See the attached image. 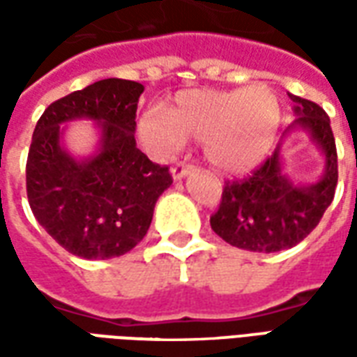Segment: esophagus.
<instances>
[{
  "instance_id": "1",
  "label": "esophagus",
  "mask_w": 357,
  "mask_h": 357,
  "mask_svg": "<svg viewBox=\"0 0 357 357\" xmlns=\"http://www.w3.org/2000/svg\"><path fill=\"white\" fill-rule=\"evenodd\" d=\"M191 166H187V164H176L174 168H172V178H174V181H181L183 178H187L189 174H191Z\"/></svg>"
}]
</instances>
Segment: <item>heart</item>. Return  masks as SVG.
I'll list each match as a JSON object with an SVG mask.
<instances>
[{"label":"heart","mask_w":357,"mask_h":357,"mask_svg":"<svg viewBox=\"0 0 357 357\" xmlns=\"http://www.w3.org/2000/svg\"><path fill=\"white\" fill-rule=\"evenodd\" d=\"M281 101L268 84L237 89H185L166 110L139 118L141 139L156 155L176 153L185 139L202 141L206 162L220 174L255 170L275 141Z\"/></svg>","instance_id":"b5f03b06"}]
</instances>
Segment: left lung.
<instances>
[{
	"label": "left lung",
	"mask_w": 357,
	"mask_h": 357,
	"mask_svg": "<svg viewBox=\"0 0 357 357\" xmlns=\"http://www.w3.org/2000/svg\"><path fill=\"white\" fill-rule=\"evenodd\" d=\"M289 97L296 118L273 155L245 181H227L222 204L210 218L214 233L231 247L266 255L292 248L312 233L333 202L338 170L329 116L315 102L291 93ZM298 131L324 158L322 176L312 184H298L284 172V139Z\"/></svg>",
	"instance_id": "left-lung-1"
}]
</instances>
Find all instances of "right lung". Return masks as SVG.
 Segmentation results:
<instances>
[{
  "mask_svg": "<svg viewBox=\"0 0 357 357\" xmlns=\"http://www.w3.org/2000/svg\"><path fill=\"white\" fill-rule=\"evenodd\" d=\"M139 82L107 78L51 102L36 124L26 162V193L38 224L70 255L109 260L147 235L158 197L172 185L135 143ZM94 122L88 155L66 147L68 124Z\"/></svg>",
  "mask_w": 357,
  "mask_h": 357,
  "instance_id": "add662e5",
  "label": "right lung"
}]
</instances>
